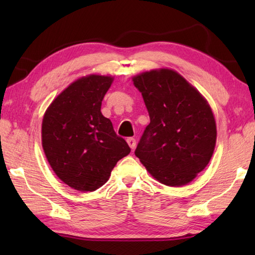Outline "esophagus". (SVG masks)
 I'll list each match as a JSON object with an SVG mask.
<instances>
[{"label": "esophagus", "mask_w": 255, "mask_h": 255, "mask_svg": "<svg viewBox=\"0 0 255 255\" xmlns=\"http://www.w3.org/2000/svg\"><path fill=\"white\" fill-rule=\"evenodd\" d=\"M127 143L129 144V147L131 148V150H133L136 148V139L134 138H128L127 139Z\"/></svg>", "instance_id": "1"}]
</instances>
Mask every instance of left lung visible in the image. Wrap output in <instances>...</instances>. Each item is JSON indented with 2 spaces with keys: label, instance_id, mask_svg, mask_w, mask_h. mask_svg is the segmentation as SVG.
Wrapping results in <instances>:
<instances>
[{
  "label": "left lung",
  "instance_id": "obj_1",
  "mask_svg": "<svg viewBox=\"0 0 255 255\" xmlns=\"http://www.w3.org/2000/svg\"><path fill=\"white\" fill-rule=\"evenodd\" d=\"M132 81L150 116L134 154L164 185L192 182L209 163L217 138L207 101L171 69L151 70Z\"/></svg>",
  "mask_w": 255,
  "mask_h": 255
}]
</instances>
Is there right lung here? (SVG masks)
<instances>
[{"instance_id":"right-lung-1","label":"right lung","mask_w":255,"mask_h":255,"mask_svg":"<svg viewBox=\"0 0 255 255\" xmlns=\"http://www.w3.org/2000/svg\"><path fill=\"white\" fill-rule=\"evenodd\" d=\"M114 78L90 74L61 92L47 108L41 125L46 158L60 180L80 192L104 185L117 162L130 153L101 113Z\"/></svg>"}]
</instances>
